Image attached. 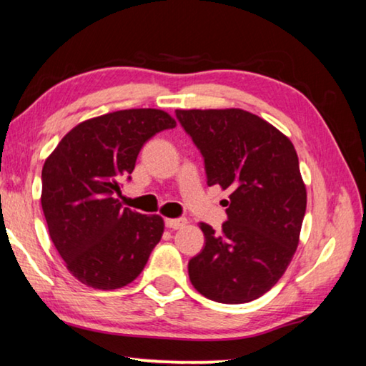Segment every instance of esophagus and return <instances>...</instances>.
Here are the masks:
<instances>
[{
    "label": "esophagus",
    "mask_w": 366,
    "mask_h": 366,
    "mask_svg": "<svg viewBox=\"0 0 366 366\" xmlns=\"http://www.w3.org/2000/svg\"><path fill=\"white\" fill-rule=\"evenodd\" d=\"M164 223L167 228H171V229H181L185 224H187V219L185 218H167Z\"/></svg>",
    "instance_id": "obj_1"
}]
</instances>
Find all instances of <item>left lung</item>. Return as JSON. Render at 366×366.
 <instances>
[{"label": "left lung", "mask_w": 366, "mask_h": 366, "mask_svg": "<svg viewBox=\"0 0 366 366\" xmlns=\"http://www.w3.org/2000/svg\"><path fill=\"white\" fill-rule=\"evenodd\" d=\"M205 161L207 184L228 189L219 233L200 223L205 247L189 278L205 298L226 305L257 300L285 274L300 242L306 187L288 137L242 109L176 110Z\"/></svg>", "instance_id": "8db88e82"}]
</instances>
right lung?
Here are the masks:
<instances>
[{
    "mask_svg": "<svg viewBox=\"0 0 366 366\" xmlns=\"http://www.w3.org/2000/svg\"><path fill=\"white\" fill-rule=\"evenodd\" d=\"M174 127L164 110H117L81 122L45 159L40 200L51 242L84 285L122 288L147 265L164 222L124 208L115 194L143 144Z\"/></svg>",
    "mask_w": 366,
    "mask_h": 366,
    "instance_id": "obj_1",
    "label": "right lung"
}]
</instances>
